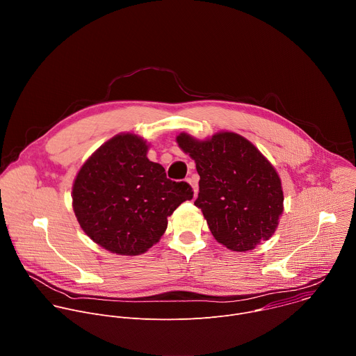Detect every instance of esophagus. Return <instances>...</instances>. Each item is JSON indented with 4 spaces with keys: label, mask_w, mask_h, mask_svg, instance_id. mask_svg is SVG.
Returning <instances> with one entry per match:
<instances>
[{
    "label": "esophagus",
    "mask_w": 356,
    "mask_h": 356,
    "mask_svg": "<svg viewBox=\"0 0 356 356\" xmlns=\"http://www.w3.org/2000/svg\"><path fill=\"white\" fill-rule=\"evenodd\" d=\"M187 181L191 184L193 190H194V197H197V193H198V186H197V180H194L193 177H188Z\"/></svg>",
    "instance_id": "esophagus-1"
}]
</instances>
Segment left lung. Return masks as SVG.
<instances>
[{
  "mask_svg": "<svg viewBox=\"0 0 356 356\" xmlns=\"http://www.w3.org/2000/svg\"><path fill=\"white\" fill-rule=\"evenodd\" d=\"M176 140L195 162L200 191L194 206L214 238L236 252L268 241L283 213V190L258 147L235 132H218L206 140L181 132Z\"/></svg>",
  "mask_w": 356,
  "mask_h": 356,
  "instance_id": "left-lung-1",
  "label": "left lung"
}]
</instances>
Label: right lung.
I'll return each mask as SVG.
<instances>
[{
  "mask_svg": "<svg viewBox=\"0 0 356 356\" xmlns=\"http://www.w3.org/2000/svg\"><path fill=\"white\" fill-rule=\"evenodd\" d=\"M146 140L120 134L86 161L73 183V210L83 231L117 255L135 257L159 242L168 217L193 190L146 158Z\"/></svg>",
  "mask_w": 356,
  "mask_h": 356,
  "instance_id": "add662e5",
  "label": "right lung"
}]
</instances>
